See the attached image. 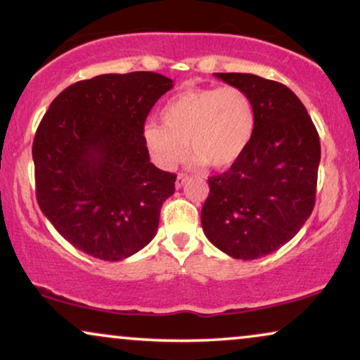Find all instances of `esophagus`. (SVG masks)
<instances>
[{
	"instance_id": "1",
	"label": "esophagus",
	"mask_w": 360,
	"mask_h": 360,
	"mask_svg": "<svg viewBox=\"0 0 360 360\" xmlns=\"http://www.w3.org/2000/svg\"><path fill=\"white\" fill-rule=\"evenodd\" d=\"M187 181H189V176H186V174H182V173L178 174V178H176V187H178V189H179V187L184 186Z\"/></svg>"
}]
</instances>
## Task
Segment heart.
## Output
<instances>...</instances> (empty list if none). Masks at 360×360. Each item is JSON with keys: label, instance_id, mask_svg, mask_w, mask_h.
Wrapping results in <instances>:
<instances>
[{"label": "heart", "instance_id": "b5f03b06", "mask_svg": "<svg viewBox=\"0 0 360 360\" xmlns=\"http://www.w3.org/2000/svg\"><path fill=\"white\" fill-rule=\"evenodd\" d=\"M160 119L161 125H146L143 136L163 168L178 163L184 143L194 165L229 168L250 146L256 129L252 101L235 86L182 91L165 104Z\"/></svg>", "mask_w": 360, "mask_h": 360}]
</instances>
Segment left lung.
Here are the masks:
<instances>
[{
    "mask_svg": "<svg viewBox=\"0 0 360 360\" xmlns=\"http://www.w3.org/2000/svg\"><path fill=\"white\" fill-rule=\"evenodd\" d=\"M214 75L250 96L256 129L241 158L209 179L202 229L225 255L257 259L290 241L311 215L320 136L287 86L251 73Z\"/></svg>",
    "mask_w": 360,
    "mask_h": 360,
    "instance_id": "left-lung-1",
    "label": "left lung"
}]
</instances>
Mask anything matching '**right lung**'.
I'll list each match as a JSON object with an SVG mask.
<instances>
[{"label":"right lung","instance_id":"obj_1","mask_svg":"<svg viewBox=\"0 0 360 360\" xmlns=\"http://www.w3.org/2000/svg\"><path fill=\"white\" fill-rule=\"evenodd\" d=\"M173 79L99 75L52 101L35 131V195L60 235L86 255L122 261L156 235L176 174L150 163L143 125Z\"/></svg>","mask_w":360,"mask_h":360}]
</instances>
